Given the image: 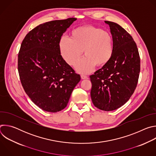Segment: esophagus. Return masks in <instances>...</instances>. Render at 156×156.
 I'll use <instances>...</instances> for the list:
<instances>
[{
  "label": "esophagus",
  "instance_id": "34e87169",
  "mask_svg": "<svg viewBox=\"0 0 156 156\" xmlns=\"http://www.w3.org/2000/svg\"><path fill=\"white\" fill-rule=\"evenodd\" d=\"M81 78L82 80H84V79H87V78H88L87 76L83 75H81Z\"/></svg>",
  "mask_w": 156,
  "mask_h": 156
}]
</instances>
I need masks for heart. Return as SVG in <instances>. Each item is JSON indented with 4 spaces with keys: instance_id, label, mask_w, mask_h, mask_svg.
Returning <instances> with one entry per match:
<instances>
[{
    "instance_id": "b5f03b06",
    "label": "heart",
    "mask_w": 156,
    "mask_h": 156,
    "mask_svg": "<svg viewBox=\"0 0 156 156\" xmlns=\"http://www.w3.org/2000/svg\"><path fill=\"white\" fill-rule=\"evenodd\" d=\"M58 49L63 59L71 66L75 65L83 51L86 56L76 65V70L82 74L93 71L95 66L107 65L114 54L113 38L108 33L93 26L74 29L70 38L62 37Z\"/></svg>"
}]
</instances>
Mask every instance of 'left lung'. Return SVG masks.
<instances>
[{"instance_id": "8db88e82", "label": "left lung", "mask_w": 156, "mask_h": 156, "mask_svg": "<svg viewBox=\"0 0 156 156\" xmlns=\"http://www.w3.org/2000/svg\"><path fill=\"white\" fill-rule=\"evenodd\" d=\"M114 41L110 62L90 76L91 98L95 107L112 111L123 105L134 93L140 72V58L135 42L122 27L105 21Z\"/></svg>"}]
</instances>
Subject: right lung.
<instances>
[{
	"mask_svg": "<svg viewBox=\"0 0 156 156\" xmlns=\"http://www.w3.org/2000/svg\"><path fill=\"white\" fill-rule=\"evenodd\" d=\"M76 20L70 18L41 24L21 43L18 58L21 83L31 100L46 112L65 108L81 80L58 49L62 36Z\"/></svg>",
	"mask_w": 156,
	"mask_h": 156,
	"instance_id": "obj_1",
	"label": "right lung"
}]
</instances>
